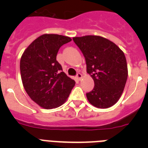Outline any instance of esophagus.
Masks as SVG:
<instances>
[{
  "mask_svg": "<svg viewBox=\"0 0 148 148\" xmlns=\"http://www.w3.org/2000/svg\"><path fill=\"white\" fill-rule=\"evenodd\" d=\"M76 77H77V78H78V80H81V79H82V75L81 74V73H77Z\"/></svg>",
  "mask_w": 148,
  "mask_h": 148,
  "instance_id": "1",
  "label": "esophagus"
}]
</instances>
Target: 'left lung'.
I'll list each match as a JSON object with an SVG mask.
<instances>
[{"mask_svg": "<svg viewBox=\"0 0 148 148\" xmlns=\"http://www.w3.org/2000/svg\"><path fill=\"white\" fill-rule=\"evenodd\" d=\"M85 58L87 73L94 88L86 93L89 102L98 108H108L121 97L127 78L125 56L118 46L105 38L86 35L73 38Z\"/></svg>", "mask_w": 148, "mask_h": 148, "instance_id": "left-lung-1", "label": "left lung"}]
</instances>
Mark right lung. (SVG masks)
I'll use <instances>...</instances> for the list:
<instances>
[{"mask_svg":"<svg viewBox=\"0 0 148 148\" xmlns=\"http://www.w3.org/2000/svg\"><path fill=\"white\" fill-rule=\"evenodd\" d=\"M70 37L44 34L23 52L20 61L22 83L29 96L45 109H53L66 101L75 81L65 74L56 56Z\"/></svg>","mask_w":148,"mask_h":148,"instance_id":"1","label":"right lung"}]
</instances>
